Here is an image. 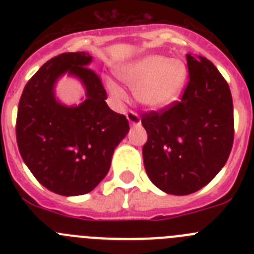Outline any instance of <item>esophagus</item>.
Wrapping results in <instances>:
<instances>
[{
    "label": "esophagus",
    "mask_w": 254,
    "mask_h": 254,
    "mask_svg": "<svg viewBox=\"0 0 254 254\" xmlns=\"http://www.w3.org/2000/svg\"><path fill=\"white\" fill-rule=\"evenodd\" d=\"M127 120H128L129 125L131 126H140L141 125V118L136 112L133 111H129L127 113Z\"/></svg>",
    "instance_id": "obj_1"
}]
</instances>
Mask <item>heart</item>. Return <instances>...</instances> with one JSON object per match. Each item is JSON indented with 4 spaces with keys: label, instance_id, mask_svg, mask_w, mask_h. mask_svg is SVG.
<instances>
[{
    "label": "heart",
    "instance_id": "heart-1",
    "mask_svg": "<svg viewBox=\"0 0 254 254\" xmlns=\"http://www.w3.org/2000/svg\"><path fill=\"white\" fill-rule=\"evenodd\" d=\"M118 75L134 89L140 103L150 108H164L177 99L187 78V67L181 60L152 55L122 67ZM109 93L122 99L123 91L113 81H107Z\"/></svg>",
    "mask_w": 254,
    "mask_h": 254
}]
</instances>
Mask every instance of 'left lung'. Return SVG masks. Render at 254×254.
Returning a JSON list of instances; mask_svg holds the SVG:
<instances>
[{
  "label": "left lung",
  "instance_id": "1",
  "mask_svg": "<svg viewBox=\"0 0 254 254\" xmlns=\"http://www.w3.org/2000/svg\"><path fill=\"white\" fill-rule=\"evenodd\" d=\"M190 81L179 102L142 114L147 141L143 165L150 181L185 196L208 185L228 160L234 141L228 82L205 57L187 55Z\"/></svg>",
  "mask_w": 254,
  "mask_h": 254
}]
</instances>
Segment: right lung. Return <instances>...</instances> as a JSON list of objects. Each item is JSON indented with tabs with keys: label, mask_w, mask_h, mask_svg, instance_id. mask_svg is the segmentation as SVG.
Returning a JSON list of instances; mask_svg holds the SVG:
<instances>
[{
	"label": "right lung",
	"mask_w": 254,
	"mask_h": 254,
	"mask_svg": "<svg viewBox=\"0 0 254 254\" xmlns=\"http://www.w3.org/2000/svg\"><path fill=\"white\" fill-rule=\"evenodd\" d=\"M85 52L53 57L24 87L17 108L16 141L26 167L40 185L61 196L89 193L109 172L114 149L128 133L126 116L105 103L107 91ZM64 73L87 90L81 105L55 99L54 85Z\"/></svg>",
	"instance_id": "obj_1"
}]
</instances>
